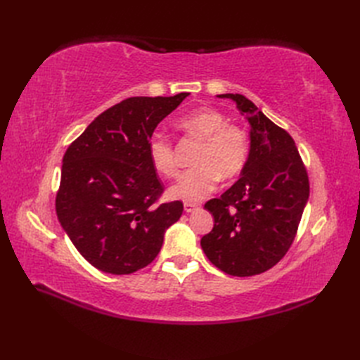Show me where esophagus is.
<instances>
[{
  "mask_svg": "<svg viewBox=\"0 0 360 360\" xmlns=\"http://www.w3.org/2000/svg\"><path fill=\"white\" fill-rule=\"evenodd\" d=\"M200 205L195 204V202H184V212L186 213H193L195 210H198Z\"/></svg>",
  "mask_w": 360,
  "mask_h": 360,
  "instance_id": "1",
  "label": "esophagus"
}]
</instances>
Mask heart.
Wrapping results in <instances>:
<instances>
[{
	"label": "heart",
	"instance_id": "b5f03b06",
	"mask_svg": "<svg viewBox=\"0 0 360 360\" xmlns=\"http://www.w3.org/2000/svg\"><path fill=\"white\" fill-rule=\"evenodd\" d=\"M179 127L201 141L195 167L184 171L169 188V195L186 202H195L212 193L219 177H236L248 156V139L242 127L226 123V118L213 108H198L179 120ZM151 165L167 177L177 172V159L169 138L151 135L147 144Z\"/></svg>",
	"mask_w": 360,
	"mask_h": 360
}]
</instances>
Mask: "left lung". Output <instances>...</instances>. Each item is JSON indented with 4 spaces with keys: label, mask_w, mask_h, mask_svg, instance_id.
Wrapping results in <instances>:
<instances>
[{
    "label": "left lung",
    "mask_w": 360,
    "mask_h": 360,
    "mask_svg": "<svg viewBox=\"0 0 360 360\" xmlns=\"http://www.w3.org/2000/svg\"><path fill=\"white\" fill-rule=\"evenodd\" d=\"M236 103L250 126L242 177L207 201L213 230L201 238L210 263L231 276H252L274 267L296 236L309 181L292 138L243 94H217Z\"/></svg>",
    "instance_id": "1"
}]
</instances>
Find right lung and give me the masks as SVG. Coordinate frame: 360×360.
<instances>
[{
	"label": "right lung",
	"instance_id": "1",
	"mask_svg": "<svg viewBox=\"0 0 360 360\" xmlns=\"http://www.w3.org/2000/svg\"><path fill=\"white\" fill-rule=\"evenodd\" d=\"M188 96L129 97L97 115L63 158L58 221L78 252L105 274L148 266L180 219V201L155 205L163 188L147 144Z\"/></svg>",
	"mask_w": 360,
	"mask_h": 360
}]
</instances>
